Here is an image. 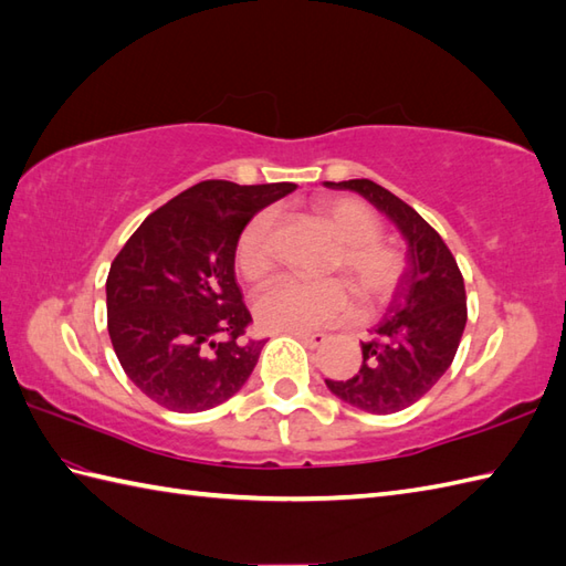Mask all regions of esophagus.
I'll return each instance as SVG.
<instances>
[{"mask_svg": "<svg viewBox=\"0 0 566 566\" xmlns=\"http://www.w3.org/2000/svg\"><path fill=\"white\" fill-rule=\"evenodd\" d=\"M294 338H298L302 340L306 347H321L323 343H326L328 338L323 333H306V331H296V333H292Z\"/></svg>", "mask_w": 566, "mask_h": 566, "instance_id": "esophagus-1", "label": "esophagus"}]
</instances>
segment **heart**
<instances>
[{"mask_svg":"<svg viewBox=\"0 0 566 566\" xmlns=\"http://www.w3.org/2000/svg\"><path fill=\"white\" fill-rule=\"evenodd\" d=\"M316 211L340 240L333 264L343 270L359 304L369 308L387 302L401 280L403 258L399 250L377 238L381 228L377 216L355 199H323L316 203ZM272 228L274 211L264 209L252 216L238 238L235 260L248 280H262L272 270ZM347 311L350 294L338 280L304 282L280 276L255 298L258 323L276 333L331 326L345 318Z\"/></svg>","mask_w":566,"mask_h":566,"instance_id":"obj_1","label":"heart"}]
</instances>
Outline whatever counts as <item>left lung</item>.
<instances>
[{"label": "left lung", "instance_id": "8db88e82", "mask_svg": "<svg viewBox=\"0 0 566 566\" xmlns=\"http://www.w3.org/2000/svg\"><path fill=\"white\" fill-rule=\"evenodd\" d=\"M323 185L365 197L406 240V268L387 314L363 343V365L350 379H326V387L359 411H403L436 387L460 347L467 323L462 272L423 216L389 189L371 179Z\"/></svg>", "mask_w": 566, "mask_h": 566}]
</instances>
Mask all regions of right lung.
<instances>
[{"label":"right lung","instance_id":"1","mask_svg":"<svg viewBox=\"0 0 566 566\" xmlns=\"http://www.w3.org/2000/svg\"><path fill=\"white\" fill-rule=\"evenodd\" d=\"M296 185L209 179L153 211L106 276L109 338L126 377L167 411L199 413L243 389L264 340H245L250 311L235 245L252 216Z\"/></svg>","mask_w":566,"mask_h":566}]
</instances>
